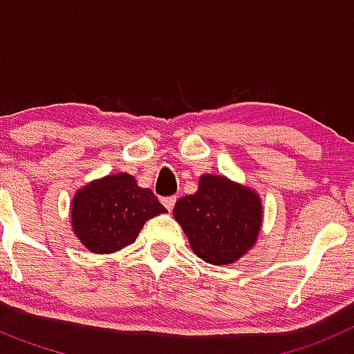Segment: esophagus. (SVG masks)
I'll return each mask as SVG.
<instances>
[{"instance_id": "esophagus-1", "label": "esophagus", "mask_w": 354, "mask_h": 354, "mask_svg": "<svg viewBox=\"0 0 354 354\" xmlns=\"http://www.w3.org/2000/svg\"><path fill=\"white\" fill-rule=\"evenodd\" d=\"M161 202H162V205L168 209V211H171V209H174V205H175V202H177V196H165Z\"/></svg>"}]
</instances>
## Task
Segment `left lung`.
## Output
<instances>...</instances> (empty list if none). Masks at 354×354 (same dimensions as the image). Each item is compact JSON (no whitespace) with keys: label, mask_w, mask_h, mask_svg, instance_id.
Wrapping results in <instances>:
<instances>
[{"label":"left lung","mask_w":354,"mask_h":354,"mask_svg":"<svg viewBox=\"0 0 354 354\" xmlns=\"http://www.w3.org/2000/svg\"><path fill=\"white\" fill-rule=\"evenodd\" d=\"M175 220L193 252L209 264H230L257 239L262 221L261 200L248 187L218 175H204L198 192L177 200Z\"/></svg>","instance_id":"left-lung-1"}]
</instances>
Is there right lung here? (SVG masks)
<instances>
[{
	"mask_svg": "<svg viewBox=\"0 0 354 354\" xmlns=\"http://www.w3.org/2000/svg\"><path fill=\"white\" fill-rule=\"evenodd\" d=\"M167 209L129 174L108 175L76 193L72 227L93 253H111L134 243L143 223Z\"/></svg>",
	"mask_w": 354,
	"mask_h": 354,
	"instance_id": "add662e5",
	"label": "right lung"
}]
</instances>
